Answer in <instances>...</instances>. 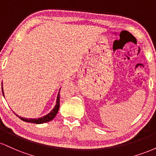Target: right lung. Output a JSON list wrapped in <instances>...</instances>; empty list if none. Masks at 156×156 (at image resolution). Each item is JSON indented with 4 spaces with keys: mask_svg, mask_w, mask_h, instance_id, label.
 <instances>
[{
    "mask_svg": "<svg viewBox=\"0 0 156 156\" xmlns=\"http://www.w3.org/2000/svg\"><path fill=\"white\" fill-rule=\"evenodd\" d=\"M59 89V91H60ZM2 92L3 94V87H2ZM59 103H60V98H59V92H58V96H57V99H56V104H55V107L53 108V110L51 111L49 114H48L47 115L44 116L42 117H39L38 119H28V118H23L21 117H19L17 114L16 115L20 119H22L23 121L26 122H31V123H36V124H42V123H45L51 121L52 119L54 118L55 116H56L57 113L58 112V109H59Z\"/></svg>",
    "mask_w": 156,
    "mask_h": 156,
    "instance_id": "obj_1",
    "label": "right lung"
}]
</instances>
